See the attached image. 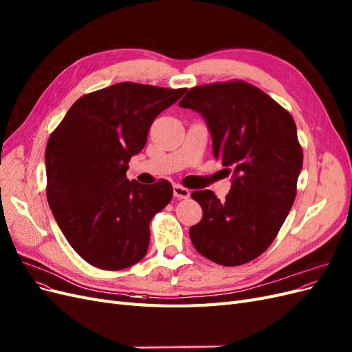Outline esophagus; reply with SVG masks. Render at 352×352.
Returning a JSON list of instances; mask_svg holds the SVG:
<instances>
[{"mask_svg":"<svg viewBox=\"0 0 352 352\" xmlns=\"http://www.w3.org/2000/svg\"><path fill=\"white\" fill-rule=\"evenodd\" d=\"M173 195H175V198H177V199H185V198H189L190 192H189V189H186V188H184V186L175 185V186H173Z\"/></svg>","mask_w":352,"mask_h":352,"instance_id":"1","label":"esophagus"}]
</instances>
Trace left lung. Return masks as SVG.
I'll return each instance as SVG.
<instances>
[{"mask_svg":"<svg viewBox=\"0 0 352 352\" xmlns=\"http://www.w3.org/2000/svg\"><path fill=\"white\" fill-rule=\"evenodd\" d=\"M179 105L204 117L212 155L232 175L223 201L210 189L192 192L202 219L189 229L190 241L221 265L257 258L278 235L296 195L302 150L292 116L242 80L195 87Z\"/></svg>","mask_w":352,"mask_h":352,"instance_id":"1","label":"left lung"}]
</instances>
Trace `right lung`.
I'll return each instance as SVG.
<instances>
[{
  "mask_svg": "<svg viewBox=\"0 0 352 352\" xmlns=\"http://www.w3.org/2000/svg\"><path fill=\"white\" fill-rule=\"evenodd\" d=\"M185 91L116 83L80 97L51 133L48 204L72 248L94 267L122 270L146 254L150 221L173 188L129 180L127 163L142 151L155 117Z\"/></svg>",
  "mask_w": 352,
  "mask_h": 352,
  "instance_id": "right-lung-1",
  "label": "right lung"
}]
</instances>
